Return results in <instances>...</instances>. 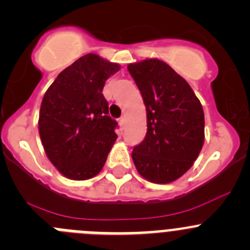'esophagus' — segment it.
<instances>
[{
    "label": "esophagus",
    "instance_id": "obj_1",
    "mask_svg": "<svg viewBox=\"0 0 250 250\" xmlns=\"http://www.w3.org/2000/svg\"><path fill=\"white\" fill-rule=\"evenodd\" d=\"M118 122H120L121 128H125V116H122V117H120Z\"/></svg>",
    "mask_w": 250,
    "mask_h": 250
}]
</instances>
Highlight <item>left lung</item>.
Listing matches in <instances>:
<instances>
[{"mask_svg":"<svg viewBox=\"0 0 250 250\" xmlns=\"http://www.w3.org/2000/svg\"><path fill=\"white\" fill-rule=\"evenodd\" d=\"M146 108V134L133 148L139 174L155 184L183 176L205 139L204 109L185 79L158 59L128 65Z\"/></svg>","mask_w":250,"mask_h":250,"instance_id":"1","label":"left lung"}]
</instances>
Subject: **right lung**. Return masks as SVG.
I'll return each instance as SVG.
<instances>
[{
  "mask_svg": "<svg viewBox=\"0 0 250 250\" xmlns=\"http://www.w3.org/2000/svg\"><path fill=\"white\" fill-rule=\"evenodd\" d=\"M118 70L99 55H83L62 70L44 95L39 134L49 160L66 178L91 179L106 163L118 123L108 116L102 90Z\"/></svg>",
  "mask_w": 250,
  "mask_h": 250,
  "instance_id": "1",
  "label": "right lung"
}]
</instances>
